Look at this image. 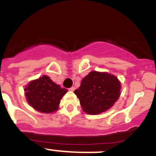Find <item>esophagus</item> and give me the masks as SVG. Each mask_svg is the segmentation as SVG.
I'll return each mask as SVG.
<instances>
[{"label": "esophagus", "mask_w": 156, "mask_h": 156, "mask_svg": "<svg viewBox=\"0 0 156 156\" xmlns=\"http://www.w3.org/2000/svg\"><path fill=\"white\" fill-rule=\"evenodd\" d=\"M75 89H76L75 87H72L69 88V90H71V91H74V90H75Z\"/></svg>", "instance_id": "esophagus-1"}]
</instances>
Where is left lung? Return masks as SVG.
Instances as JSON below:
<instances>
[{
	"instance_id": "1",
	"label": "left lung",
	"mask_w": 156,
	"mask_h": 156,
	"mask_svg": "<svg viewBox=\"0 0 156 156\" xmlns=\"http://www.w3.org/2000/svg\"><path fill=\"white\" fill-rule=\"evenodd\" d=\"M120 83L115 76L93 71L83 79L74 91L83 110L88 114H99L113 105L120 95Z\"/></svg>"
}]
</instances>
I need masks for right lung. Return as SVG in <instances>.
<instances>
[{"label":"right lung","instance_id":"1","mask_svg":"<svg viewBox=\"0 0 156 156\" xmlns=\"http://www.w3.org/2000/svg\"><path fill=\"white\" fill-rule=\"evenodd\" d=\"M25 91L27 101L33 108L44 113H51L58 109L60 101L67 90L44 75L30 82Z\"/></svg>","mask_w":156,"mask_h":156}]
</instances>
